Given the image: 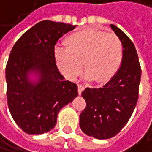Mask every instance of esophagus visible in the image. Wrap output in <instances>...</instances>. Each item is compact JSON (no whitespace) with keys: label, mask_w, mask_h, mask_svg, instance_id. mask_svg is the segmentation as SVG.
<instances>
[{"label":"esophagus","mask_w":152,"mask_h":152,"mask_svg":"<svg viewBox=\"0 0 152 152\" xmlns=\"http://www.w3.org/2000/svg\"><path fill=\"white\" fill-rule=\"evenodd\" d=\"M84 89H85V86H84L83 85H78V86H77V90H78V94H82V92L84 91Z\"/></svg>","instance_id":"34e87169"}]
</instances>
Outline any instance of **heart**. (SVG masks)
Segmentation results:
<instances>
[{
	"label": "heart",
	"instance_id": "1",
	"mask_svg": "<svg viewBox=\"0 0 152 152\" xmlns=\"http://www.w3.org/2000/svg\"><path fill=\"white\" fill-rule=\"evenodd\" d=\"M64 47L55 48V58L60 71L69 79L84 69L86 78L106 83L118 70L124 55L123 44L114 34L95 28H84L70 34Z\"/></svg>",
	"mask_w": 152,
	"mask_h": 152
}]
</instances>
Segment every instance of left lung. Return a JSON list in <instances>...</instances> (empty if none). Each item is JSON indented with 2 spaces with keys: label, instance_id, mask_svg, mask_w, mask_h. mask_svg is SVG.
Here are the masks:
<instances>
[{
  "label": "left lung",
  "instance_id": "left-lung-1",
  "mask_svg": "<svg viewBox=\"0 0 152 152\" xmlns=\"http://www.w3.org/2000/svg\"><path fill=\"white\" fill-rule=\"evenodd\" d=\"M122 42L124 55L114 77L102 87L86 88V107L80 114L82 131L96 139L117 135L130 119L139 97L141 66L133 42L118 27L110 25Z\"/></svg>",
  "mask_w": 152,
  "mask_h": 152
}]
</instances>
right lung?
Returning <instances> with one entry per match:
<instances>
[{"label":"right lung","instance_id":"obj_1","mask_svg":"<svg viewBox=\"0 0 152 152\" xmlns=\"http://www.w3.org/2000/svg\"><path fill=\"white\" fill-rule=\"evenodd\" d=\"M75 26L43 20L23 34L14 44L6 66L7 102L16 124L28 134L50 131L59 110L77 97V86L58 71L55 45ZM40 74L38 83L28 80L29 72Z\"/></svg>","mask_w":152,"mask_h":152}]
</instances>
